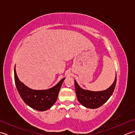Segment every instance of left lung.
<instances>
[{"label":"left lung","mask_w":135,"mask_h":135,"mask_svg":"<svg viewBox=\"0 0 135 135\" xmlns=\"http://www.w3.org/2000/svg\"><path fill=\"white\" fill-rule=\"evenodd\" d=\"M117 82V75L113 84L107 89L94 91L83 89L75 80V91L78 102L84 107L89 108H97L107 101L113 94Z\"/></svg>","instance_id":"obj_1"}]
</instances>
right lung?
<instances>
[{
    "instance_id": "add662e5",
    "label": "right lung",
    "mask_w": 135,
    "mask_h": 135,
    "mask_svg": "<svg viewBox=\"0 0 135 135\" xmlns=\"http://www.w3.org/2000/svg\"><path fill=\"white\" fill-rule=\"evenodd\" d=\"M65 78L53 88L46 90H33L27 87L20 81L14 67V80L20 96L30 107L40 111L50 108L56 103L59 93Z\"/></svg>"
}]
</instances>
